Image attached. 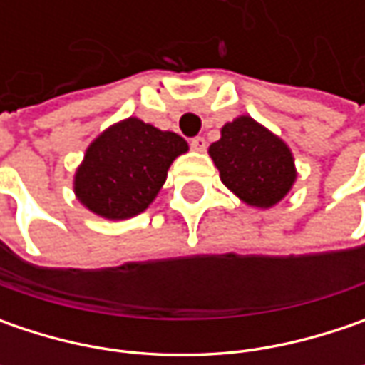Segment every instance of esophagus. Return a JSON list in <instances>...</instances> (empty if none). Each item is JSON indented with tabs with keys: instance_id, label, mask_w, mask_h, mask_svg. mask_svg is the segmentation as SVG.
I'll return each instance as SVG.
<instances>
[{
	"instance_id": "esophagus-1",
	"label": "esophagus",
	"mask_w": 365,
	"mask_h": 365,
	"mask_svg": "<svg viewBox=\"0 0 365 365\" xmlns=\"http://www.w3.org/2000/svg\"><path fill=\"white\" fill-rule=\"evenodd\" d=\"M190 148H192V150H197V152H203L205 148H207V142H205L203 135L192 138V140H190Z\"/></svg>"
}]
</instances>
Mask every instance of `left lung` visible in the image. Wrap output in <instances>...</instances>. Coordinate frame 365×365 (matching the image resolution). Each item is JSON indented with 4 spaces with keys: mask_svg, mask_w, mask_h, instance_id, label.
<instances>
[{
    "mask_svg": "<svg viewBox=\"0 0 365 365\" xmlns=\"http://www.w3.org/2000/svg\"><path fill=\"white\" fill-rule=\"evenodd\" d=\"M209 154L221 182L252 207L270 209L287 197L297 180L290 148L250 115L225 123Z\"/></svg>",
    "mask_w": 365,
    "mask_h": 365,
    "instance_id": "left-lung-1",
    "label": "left lung"
}]
</instances>
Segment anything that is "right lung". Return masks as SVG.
<instances>
[{
    "label": "right lung",
    "instance_id": "1",
    "mask_svg": "<svg viewBox=\"0 0 365 365\" xmlns=\"http://www.w3.org/2000/svg\"><path fill=\"white\" fill-rule=\"evenodd\" d=\"M187 150L178 133L138 118L113 123L87 148L75 173V195L99 217L140 215L156 199L173 160Z\"/></svg>",
    "mask_w": 365,
    "mask_h": 365
}]
</instances>
